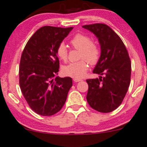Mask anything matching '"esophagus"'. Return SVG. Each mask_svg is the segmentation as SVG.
<instances>
[{"mask_svg":"<svg viewBox=\"0 0 147 147\" xmlns=\"http://www.w3.org/2000/svg\"><path fill=\"white\" fill-rule=\"evenodd\" d=\"M73 81L77 83V82H79V81H82V80L81 79H73Z\"/></svg>","mask_w":147,"mask_h":147,"instance_id":"34e87169","label":"esophagus"}]
</instances>
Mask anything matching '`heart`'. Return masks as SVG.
<instances>
[{
  "label": "heart",
  "mask_w": 147,
  "mask_h": 147,
  "mask_svg": "<svg viewBox=\"0 0 147 147\" xmlns=\"http://www.w3.org/2000/svg\"><path fill=\"white\" fill-rule=\"evenodd\" d=\"M70 44L77 50H79V58L76 62H71L62 67V72L64 75L74 79H81L86 75L89 69L87 62L95 65L100 58V49L96 43L92 42L89 36L83 34H77L70 40ZM56 55L60 60L66 62L68 58L67 47L64 42L58 44L56 48Z\"/></svg>",
  "instance_id": "b5f03b06"
}]
</instances>
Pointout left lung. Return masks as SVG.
<instances>
[{
  "label": "left lung",
  "mask_w": 147,
  "mask_h": 147,
  "mask_svg": "<svg viewBox=\"0 0 147 147\" xmlns=\"http://www.w3.org/2000/svg\"><path fill=\"white\" fill-rule=\"evenodd\" d=\"M83 27L97 37L101 47L100 58L93 70L101 76L86 80L89 85L87 102L99 112H111L122 103L130 85L131 62L128 51L118 34L107 25L95 23Z\"/></svg>",
  "instance_id": "8db88e82"
}]
</instances>
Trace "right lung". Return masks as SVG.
<instances>
[{"mask_svg":"<svg viewBox=\"0 0 147 147\" xmlns=\"http://www.w3.org/2000/svg\"><path fill=\"white\" fill-rule=\"evenodd\" d=\"M72 29L41 27L31 37L21 54V92L31 109L41 116H50L58 112L72 85L70 77H55L60 66L56 48Z\"/></svg>","mask_w":147,"mask_h":147,"instance_id":"right-lung-1","label":"right lung"}]
</instances>
